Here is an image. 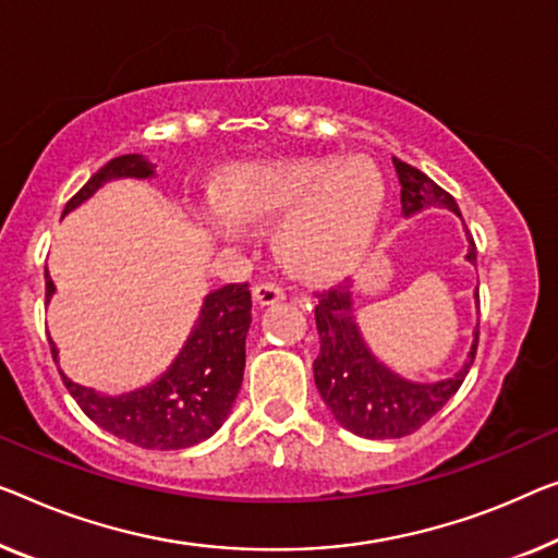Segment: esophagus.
<instances>
[{"instance_id":"34e87169","label":"esophagus","mask_w":558,"mask_h":558,"mask_svg":"<svg viewBox=\"0 0 558 558\" xmlns=\"http://www.w3.org/2000/svg\"><path fill=\"white\" fill-rule=\"evenodd\" d=\"M253 301L255 305H276L280 301H286V293L278 286H272V282H260V286L253 288Z\"/></svg>"}]
</instances>
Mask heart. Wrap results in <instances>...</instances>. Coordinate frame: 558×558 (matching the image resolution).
I'll return each mask as SVG.
<instances>
[{
    "label": "heart",
    "instance_id": "1",
    "mask_svg": "<svg viewBox=\"0 0 558 558\" xmlns=\"http://www.w3.org/2000/svg\"><path fill=\"white\" fill-rule=\"evenodd\" d=\"M220 230L280 222V251L305 276H338L361 260L384 207V180L365 157L245 165L215 197Z\"/></svg>",
    "mask_w": 558,
    "mask_h": 558
}]
</instances>
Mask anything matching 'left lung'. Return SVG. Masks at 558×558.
Wrapping results in <instances>:
<instances>
[{"label": "left lung", "mask_w": 558, "mask_h": 558, "mask_svg": "<svg viewBox=\"0 0 558 558\" xmlns=\"http://www.w3.org/2000/svg\"><path fill=\"white\" fill-rule=\"evenodd\" d=\"M393 165L401 182V207L405 218L426 207H446L461 218L456 199L428 174L398 157H393ZM465 260L476 265V243L471 235ZM351 288L353 286H332L318 293L315 326L320 336V353L313 361L315 386L332 418L351 434L363 438H403L434 418L448 403V398L461 388L465 373L476 359L478 328L473 330L471 351L456 376L436 380V384H418V380L398 376L365 345L353 315Z\"/></svg>", "instance_id": "8db88e82"}]
</instances>
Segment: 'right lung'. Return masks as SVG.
<instances>
[{
  "instance_id": "obj_1",
  "label": "right lung",
  "mask_w": 558,
  "mask_h": 558,
  "mask_svg": "<svg viewBox=\"0 0 558 558\" xmlns=\"http://www.w3.org/2000/svg\"><path fill=\"white\" fill-rule=\"evenodd\" d=\"M120 178H155V165L143 155H120L97 170L87 185L64 207V215L93 197L105 182ZM47 303L54 295V282L45 270ZM253 301L247 282H230L205 295L193 330L153 384L120 396H105L95 388L62 380L87 418L107 434L153 451H178L210 438L230 415L245 371V336L253 323ZM52 345L54 363L57 345Z\"/></svg>"
}]
</instances>
